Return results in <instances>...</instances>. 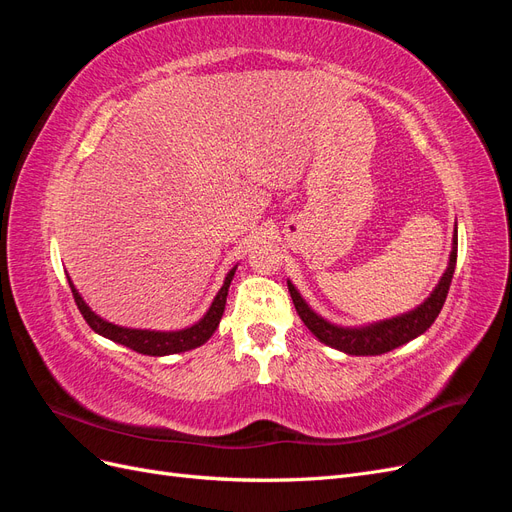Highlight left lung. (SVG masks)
I'll return each mask as SVG.
<instances>
[{
  "label": "left lung",
  "mask_w": 512,
  "mask_h": 512,
  "mask_svg": "<svg viewBox=\"0 0 512 512\" xmlns=\"http://www.w3.org/2000/svg\"><path fill=\"white\" fill-rule=\"evenodd\" d=\"M455 265H457V224H455L453 250H451V258H448V267L429 297L408 314H401L389 320H380L374 324H365V327H339V324L324 320L305 303L301 292L294 288L290 280H288V292L292 297L294 309H297V314L305 322V327L312 331L322 344L354 356H374V354L391 352L393 348L412 342L414 337L423 335L431 327L446 301V294H448V288H451V280L455 273Z\"/></svg>",
  "instance_id": "left-lung-1"
}]
</instances>
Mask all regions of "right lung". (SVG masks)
<instances>
[{
	"mask_svg": "<svg viewBox=\"0 0 512 512\" xmlns=\"http://www.w3.org/2000/svg\"><path fill=\"white\" fill-rule=\"evenodd\" d=\"M237 265L232 267L226 273V280L222 288L215 294V299L211 307L207 309V314L200 318L196 324L188 329H179V331H149V329H128V327H119V324L108 322L100 318L98 314L91 312V307L83 301L79 290L74 288L70 275H68V284L72 288L74 301L79 305L83 318L87 324L94 329L98 335L111 339V342H117L121 346H126L138 354H147V356H166V354H177L185 350H194L198 346H203L207 339L218 329V324L224 316V307H226V297H228V288L232 277H235Z\"/></svg>",
	"mask_w": 512,
	"mask_h": 512,
	"instance_id": "obj_1",
	"label": "right lung"
}]
</instances>
